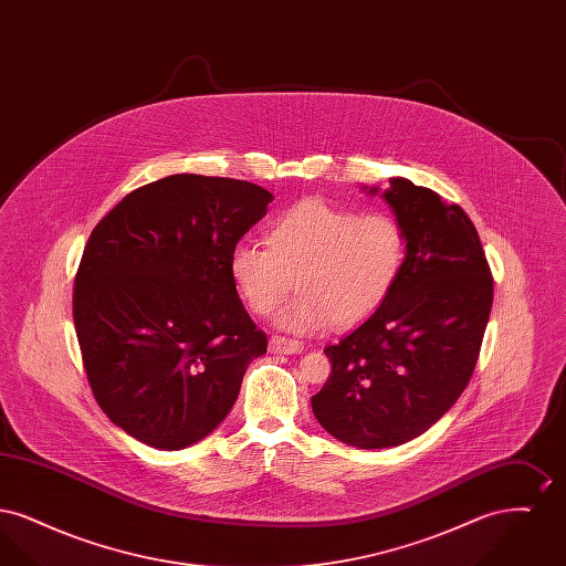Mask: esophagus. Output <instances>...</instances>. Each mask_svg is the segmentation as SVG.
<instances>
[{
	"instance_id": "esophagus-1",
	"label": "esophagus",
	"mask_w": 566,
	"mask_h": 566,
	"mask_svg": "<svg viewBox=\"0 0 566 566\" xmlns=\"http://www.w3.org/2000/svg\"><path fill=\"white\" fill-rule=\"evenodd\" d=\"M270 350L273 354H301L303 352V344L295 342V339H286V337L273 335L270 339Z\"/></svg>"
}]
</instances>
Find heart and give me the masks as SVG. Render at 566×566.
Returning a JSON list of instances; mask_svg holds the SVG:
<instances>
[{
  "instance_id": "1",
  "label": "heart",
  "mask_w": 566,
  "mask_h": 566,
  "mask_svg": "<svg viewBox=\"0 0 566 566\" xmlns=\"http://www.w3.org/2000/svg\"><path fill=\"white\" fill-rule=\"evenodd\" d=\"M265 238L268 245L245 240L233 245L229 275L259 316L275 312L296 284L301 293L275 324L298 335L365 323L392 295L407 259L397 216L358 212L318 197L275 216Z\"/></svg>"
}]
</instances>
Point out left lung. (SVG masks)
Here are the masks:
<instances>
[{"label":"left lung","instance_id":"obj_1","mask_svg":"<svg viewBox=\"0 0 566 566\" xmlns=\"http://www.w3.org/2000/svg\"><path fill=\"white\" fill-rule=\"evenodd\" d=\"M381 199L407 235L403 273L374 316L324 348L333 371L312 397L324 431L360 450L407 443L457 403L492 307L482 242L460 206L407 178H390Z\"/></svg>","mask_w":566,"mask_h":566}]
</instances>
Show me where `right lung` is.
<instances>
[{
	"label": "right lung",
	"instance_id": "1",
	"mask_svg": "<svg viewBox=\"0 0 566 566\" xmlns=\"http://www.w3.org/2000/svg\"><path fill=\"white\" fill-rule=\"evenodd\" d=\"M271 201L252 182L176 174L93 229L74 282L82 363L104 413L137 441L176 452L206 439L268 352L229 254Z\"/></svg>",
	"mask_w": 566,
	"mask_h": 566
}]
</instances>
